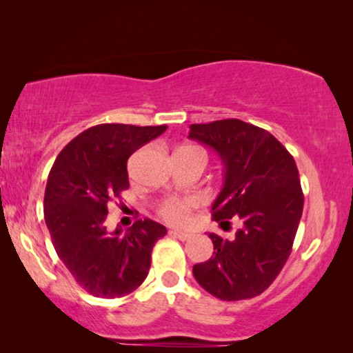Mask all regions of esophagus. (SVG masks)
Returning <instances> with one entry per match:
<instances>
[{
    "label": "esophagus",
    "instance_id": "esophagus-1",
    "mask_svg": "<svg viewBox=\"0 0 353 353\" xmlns=\"http://www.w3.org/2000/svg\"><path fill=\"white\" fill-rule=\"evenodd\" d=\"M170 236H173V238L180 239V241H188L191 239V233H185V231H178V230H172L170 231Z\"/></svg>",
    "mask_w": 353,
    "mask_h": 353
}]
</instances>
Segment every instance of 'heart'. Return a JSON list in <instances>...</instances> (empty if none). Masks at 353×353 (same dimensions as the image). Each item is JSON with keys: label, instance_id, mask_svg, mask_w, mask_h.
Wrapping results in <instances>:
<instances>
[{"label": "heart", "instance_id": "obj_1", "mask_svg": "<svg viewBox=\"0 0 353 353\" xmlns=\"http://www.w3.org/2000/svg\"><path fill=\"white\" fill-rule=\"evenodd\" d=\"M197 205L194 197H170L159 207V215L168 223L183 225L190 220L191 212Z\"/></svg>", "mask_w": 353, "mask_h": 353}]
</instances>
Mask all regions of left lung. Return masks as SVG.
Wrapping results in <instances>:
<instances>
[{
    "label": "left lung",
    "mask_w": 353,
    "mask_h": 353,
    "mask_svg": "<svg viewBox=\"0 0 353 353\" xmlns=\"http://www.w3.org/2000/svg\"><path fill=\"white\" fill-rule=\"evenodd\" d=\"M190 138L219 152L225 185L212 219H238L234 239L210 233L214 257L192 267L196 281L221 301L260 296L292 250L303 209L296 161L267 130L238 119L192 123Z\"/></svg>",
    "instance_id": "1"
}]
</instances>
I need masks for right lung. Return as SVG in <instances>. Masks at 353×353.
Instances as JSON below:
<instances>
[{
	"instance_id": "add662e5",
	"label": "right lung",
	"mask_w": 353,
	"mask_h": 353,
	"mask_svg": "<svg viewBox=\"0 0 353 353\" xmlns=\"http://www.w3.org/2000/svg\"><path fill=\"white\" fill-rule=\"evenodd\" d=\"M167 125H94L75 137L54 161L45 191V221L52 245L75 281L96 297H122L146 279L154 244L167 228L149 219L127 233H109L108 205L128 190L127 162Z\"/></svg>"
}]
</instances>
